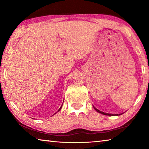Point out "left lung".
I'll return each instance as SVG.
<instances>
[{
    "instance_id": "obj_1",
    "label": "left lung",
    "mask_w": 149,
    "mask_h": 149,
    "mask_svg": "<svg viewBox=\"0 0 149 149\" xmlns=\"http://www.w3.org/2000/svg\"><path fill=\"white\" fill-rule=\"evenodd\" d=\"M93 108H95V110L97 111V112H99V113H100V114H103V115H106V116H120V115H121V114H123V113H121V114H108V113H105V112H102V111H100L99 110H98V109H97V108H96L95 107H93Z\"/></svg>"
}]
</instances>
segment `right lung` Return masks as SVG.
<instances>
[{
  "label": "right lung",
  "instance_id": "right-lung-1",
  "mask_svg": "<svg viewBox=\"0 0 149 149\" xmlns=\"http://www.w3.org/2000/svg\"><path fill=\"white\" fill-rule=\"evenodd\" d=\"M62 106H61V107H60V108H59V109H58V111H57V112H59V111H60V110H61V108H62ZM56 113H55V114H56ZM53 115H54V114H53Z\"/></svg>",
  "mask_w": 149,
  "mask_h": 149
}]
</instances>
